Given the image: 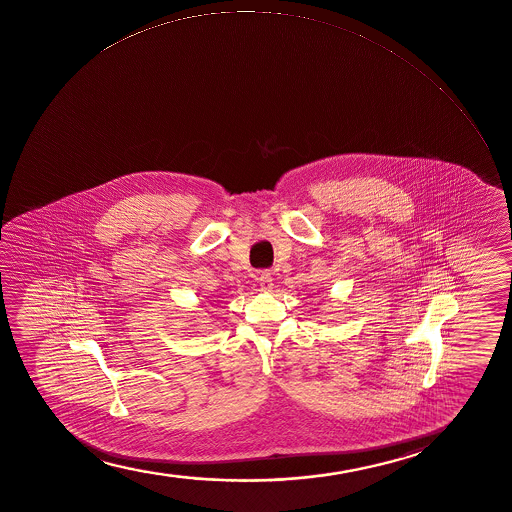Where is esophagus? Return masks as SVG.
Wrapping results in <instances>:
<instances>
[{"label": "esophagus", "instance_id": "esophagus-1", "mask_svg": "<svg viewBox=\"0 0 512 512\" xmlns=\"http://www.w3.org/2000/svg\"><path fill=\"white\" fill-rule=\"evenodd\" d=\"M258 282L259 287H261L263 292H270L271 287H273V283H271L273 282V280H271V275L270 273H266V271H261V273H259Z\"/></svg>", "mask_w": 512, "mask_h": 512}]
</instances>
